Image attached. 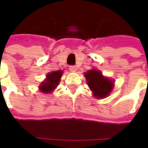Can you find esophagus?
<instances>
[{"mask_svg":"<svg viewBox=\"0 0 148 148\" xmlns=\"http://www.w3.org/2000/svg\"><path fill=\"white\" fill-rule=\"evenodd\" d=\"M69 69H70V71H73V72L77 71V67H76L75 66H69Z\"/></svg>","mask_w":148,"mask_h":148,"instance_id":"34e87169","label":"esophagus"}]
</instances>
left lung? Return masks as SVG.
<instances>
[{
  "mask_svg": "<svg viewBox=\"0 0 148 148\" xmlns=\"http://www.w3.org/2000/svg\"><path fill=\"white\" fill-rule=\"evenodd\" d=\"M85 77L94 97L104 98L111 93L113 88V82L104 77L101 71L97 70L87 71Z\"/></svg>",
  "mask_w": 148,
  "mask_h": 148,
  "instance_id": "obj_1",
  "label": "left lung"
}]
</instances>
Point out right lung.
I'll return each mask as SVG.
<instances>
[{"label":"right lung","mask_w":148,"mask_h":148,"mask_svg":"<svg viewBox=\"0 0 148 148\" xmlns=\"http://www.w3.org/2000/svg\"><path fill=\"white\" fill-rule=\"evenodd\" d=\"M62 74V71H53L47 74L46 81L43 82L39 86L40 90L43 93H51L52 90H55V87L59 83Z\"/></svg>","instance_id":"add662e5"}]
</instances>
